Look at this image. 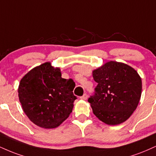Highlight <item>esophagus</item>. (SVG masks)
Masks as SVG:
<instances>
[{"label": "esophagus", "mask_w": 156, "mask_h": 156, "mask_svg": "<svg viewBox=\"0 0 156 156\" xmlns=\"http://www.w3.org/2000/svg\"><path fill=\"white\" fill-rule=\"evenodd\" d=\"M80 99H83V100H86V99H87V94H84L83 96L80 97Z\"/></svg>", "instance_id": "esophagus-1"}]
</instances>
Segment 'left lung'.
Wrapping results in <instances>:
<instances>
[{"label":"left lung","instance_id":"obj_1","mask_svg":"<svg viewBox=\"0 0 156 156\" xmlns=\"http://www.w3.org/2000/svg\"><path fill=\"white\" fill-rule=\"evenodd\" d=\"M97 83L88 102L98 119L108 125L123 123L136 110L142 94V80L134 68L110 61L93 70Z\"/></svg>","mask_w":156,"mask_h":156}]
</instances>
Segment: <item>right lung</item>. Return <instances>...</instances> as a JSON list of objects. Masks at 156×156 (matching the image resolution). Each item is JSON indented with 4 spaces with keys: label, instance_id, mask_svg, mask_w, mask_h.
<instances>
[{
    "label": "right lung",
    "instance_id": "obj_1",
    "mask_svg": "<svg viewBox=\"0 0 156 156\" xmlns=\"http://www.w3.org/2000/svg\"><path fill=\"white\" fill-rule=\"evenodd\" d=\"M76 83L62 78L59 67L45 62L29 71L19 85L20 102L29 119L41 128L59 126L73 111Z\"/></svg>",
    "mask_w": 156,
    "mask_h": 156
}]
</instances>
